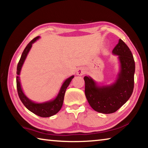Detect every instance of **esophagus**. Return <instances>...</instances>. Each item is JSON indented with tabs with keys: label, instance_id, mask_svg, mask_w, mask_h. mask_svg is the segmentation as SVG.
Segmentation results:
<instances>
[{
	"label": "esophagus",
	"instance_id": "34e87169",
	"mask_svg": "<svg viewBox=\"0 0 148 148\" xmlns=\"http://www.w3.org/2000/svg\"><path fill=\"white\" fill-rule=\"evenodd\" d=\"M86 73V70L84 69L83 67H79V68L77 69V74L79 75V76H82Z\"/></svg>",
	"mask_w": 148,
	"mask_h": 148
}]
</instances>
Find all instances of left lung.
Returning <instances> with one entry per match:
<instances>
[{
	"instance_id": "1",
	"label": "left lung",
	"mask_w": 148,
	"mask_h": 148,
	"mask_svg": "<svg viewBox=\"0 0 148 148\" xmlns=\"http://www.w3.org/2000/svg\"><path fill=\"white\" fill-rule=\"evenodd\" d=\"M112 52L118 55L121 62V71L116 83L99 87L91 77H84L87 101L92 109L102 114L116 112L129 99L134 89L135 62L131 50L119 39Z\"/></svg>"
}]
</instances>
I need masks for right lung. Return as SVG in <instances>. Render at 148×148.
<instances>
[{
	"mask_svg": "<svg viewBox=\"0 0 148 148\" xmlns=\"http://www.w3.org/2000/svg\"><path fill=\"white\" fill-rule=\"evenodd\" d=\"M39 38V36H36V38L32 39V40L29 42L28 45L26 46L25 48L24 51L22 53L21 57L20 58L19 61L17 64V74L19 75L20 71H21L22 65H23V62L25 61L26 57L28 54L30 49L31 48L32 44L34 43L35 41H36V40ZM74 76H72L71 77H69L68 79L65 80V82L62 84V86L60 90V92L58 95V96L56 97V99H55L53 101H49L45 102V103L42 104H37L34 103V102H32L31 101L27 98V97L24 95L22 91L21 85H20L19 76H17L16 79V84H17V93H18L19 97L22 103L24 104V106H25L27 109L30 111L32 112V113L37 115V116H40L42 117H47L53 116V115L56 114L60 110H61V107L63 104L64 101V93L66 91V88L69 86L70 83L72 81V79H73Z\"/></svg>",
	"mask_w": 148,
	"mask_h": 148,
	"instance_id": "right-lung-1",
	"label": "right lung"
}]
</instances>
